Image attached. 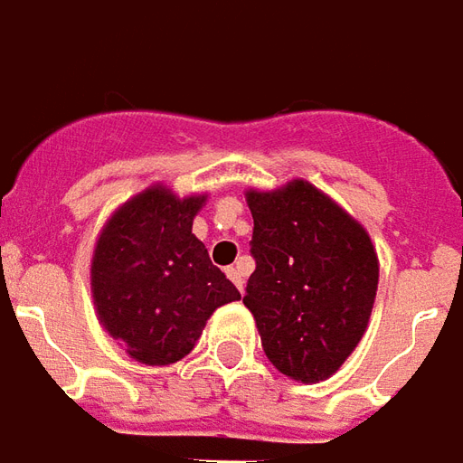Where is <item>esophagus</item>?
<instances>
[{"mask_svg": "<svg viewBox=\"0 0 463 463\" xmlns=\"http://www.w3.org/2000/svg\"><path fill=\"white\" fill-rule=\"evenodd\" d=\"M227 276L232 279V283H234L239 291H244V271H241V266H229Z\"/></svg>", "mask_w": 463, "mask_h": 463, "instance_id": "34e87169", "label": "esophagus"}]
</instances>
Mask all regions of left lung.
<instances>
[{"label":"left lung","mask_w":463,"mask_h":463,"mask_svg":"<svg viewBox=\"0 0 463 463\" xmlns=\"http://www.w3.org/2000/svg\"><path fill=\"white\" fill-rule=\"evenodd\" d=\"M256 271L246 283L266 357L296 383L335 374L363 340L380 261L365 227L306 180L246 190Z\"/></svg>","instance_id":"obj_1"}]
</instances>
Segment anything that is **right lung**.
<instances>
[{"instance_id":"1","label":"right lung","mask_w":463,"mask_h":463,"mask_svg":"<svg viewBox=\"0 0 463 463\" xmlns=\"http://www.w3.org/2000/svg\"><path fill=\"white\" fill-rule=\"evenodd\" d=\"M207 194L153 184L108 217L90 259L98 320L143 365L190 355L209 316L241 293L209 261L192 222Z\"/></svg>"}]
</instances>
